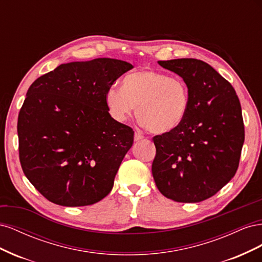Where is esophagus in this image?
Listing matches in <instances>:
<instances>
[{
	"label": "esophagus",
	"mask_w": 262,
	"mask_h": 262,
	"mask_svg": "<svg viewBox=\"0 0 262 262\" xmlns=\"http://www.w3.org/2000/svg\"><path fill=\"white\" fill-rule=\"evenodd\" d=\"M143 139H144V136L142 133H140V132L134 133V141H141Z\"/></svg>",
	"instance_id": "esophagus-1"
}]
</instances>
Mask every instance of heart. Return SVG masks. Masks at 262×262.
Instances as JSON below:
<instances>
[{"instance_id": "b5f03b06", "label": "heart", "mask_w": 262, "mask_h": 262, "mask_svg": "<svg viewBox=\"0 0 262 262\" xmlns=\"http://www.w3.org/2000/svg\"><path fill=\"white\" fill-rule=\"evenodd\" d=\"M115 120L124 122L136 110L140 122L153 133H168L182 124L190 107L189 87L180 76H168L154 70L125 75L122 87L113 85L105 94Z\"/></svg>"}]
</instances>
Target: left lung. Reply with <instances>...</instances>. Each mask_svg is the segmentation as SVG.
Listing matches in <instances>:
<instances>
[{
  "label": "left lung",
  "instance_id": "left-lung-1",
  "mask_svg": "<svg viewBox=\"0 0 262 262\" xmlns=\"http://www.w3.org/2000/svg\"><path fill=\"white\" fill-rule=\"evenodd\" d=\"M158 64L186 81L190 107L179 128L153 138L155 184L168 199L201 202L220 191L238 168L245 140L241 102L231 83L201 60Z\"/></svg>",
  "mask_w": 262,
  "mask_h": 262
}]
</instances>
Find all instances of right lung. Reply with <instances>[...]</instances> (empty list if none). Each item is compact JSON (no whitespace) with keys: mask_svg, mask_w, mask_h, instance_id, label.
<instances>
[{"mask_svg":"<svg viewBox=\"0 0 262 262\" xmlns=\"http://www.w3.org/2000/svg\"><path fill=\"white\" fill-rule=\"evenodd\" d=\"M132 68L109 58L70 62L30 85L17 121L19 161L46 199L84 207L112 191L134 132L112 118L105 94Z\"/></svg>","mask_w":262,"mask_h":262,"instance_id":"1","label":"right lung"}]
</instances>
